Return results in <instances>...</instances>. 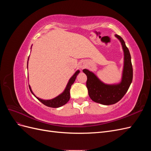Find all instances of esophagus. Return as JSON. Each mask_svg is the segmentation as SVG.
<instances>
[{"label": "esophagus", "mask_w": 151, "mask_h": 151, "mask_svg": "<svg viewBox=\"0 0 151 151\" xmlns=\"http://www.w3.org/2000/svg\"><path fill=\"white\" fill-rule=\"evenodd\" d=\"M80 68H84V65H82V64L80 65Z\"/></svg>", "instance_id": "obj_1"}]
</instances>
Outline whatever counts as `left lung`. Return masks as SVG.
<instances>
[{"mask_svg": "<svg viewBox=\"0 0 151 151\" xmlns=\"http://www.w3.org/2000/svg\"><path fill=\"white\" fill-rule=\"evenodd\" d=\"M115 36L121 42L124 52V65L120 83L118 84H106L92 72L87 69L83 70L88 77L86 86L90 98L96 103L104 105L113 104L119 101L127 92L133 79V68L129 50L121 36L118 35H115Z\"/></svg>", "mask_w": 151, "mask_h": 151, "instance_id": "obj_1", "label": "left lung"}]
</instances>
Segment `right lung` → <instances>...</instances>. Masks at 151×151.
Instances as JSON below:
<instances>
[{
	"label": "right lung",
	"mask_w": 151,
	"mask_h": 151,
	"mask_svg": "<svg viewBox=\"0 0 151 151\" xmlns=\"http://www.w3.org/2000/svg\"><path fill=\"white\" fill-rule=\"evenodd\" d=\"M28 59H29V58H28ZM79 72L80 71L79 70L76 72L75 74L72 76V77L69 79V81H68V83H67V85L66 86V88H65L64 91H63V92L62 94H60V95H58V96H57L56 98H55L53 99H49V100L42 99H40V98L36 96L34 94V93H33V91H32L30 86L29 85V89L31 91V93L33 94L41 103H42L43 104L46 105L47 106L51 107V108L60 107V106H63V105L65 104L68 101H69L70 97V88H71V86L73 84H74V81L76 79V77L77 76V75L79 74Z\"/></svg>",
	"instance_id": "add662e5"
}]
</instances>
